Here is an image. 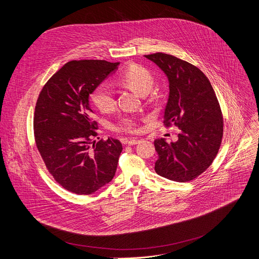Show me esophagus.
Segmentation results:
<instances>
[{"mask_svg":"<svg viewBox=\"0 0 259 259\" xmlns=\"http://www.w3.org/2000/svg\"><path fill=\"white\" fill-rule=\"evenodd\" d=\"M139 141H140V139H138V138H132L127 143H128V145H134V144L139 143Z\"/></svg>","mask_w":259,"mask_h":259,"instance_id":"esophagus-1","label":"esophagus"}]
</instances>
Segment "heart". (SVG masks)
<instances>
[{
  "label": "heart",
  "mask_w": 259,
  "mask_h": 259,
  "mask_svg": "<svg viewBox=\"0 0 259 259\" xmlns=\"http://www.w3.org/2000/svg\"><path fill=\"white\" fill-rule=\"evenodd\" d=\"M121 81L137 93L145 95L152 89L154 83L153 73L146 67L133 63L130 64L121 75ZM93 104L103 113H108L116 106V97L114 91L106 84H99L91 94ZM115 131L136 133L139 130L134 117L124 116L113 125Z\"/></svg>",
  "instance_id": "b5f03b06"
}]
</instances>
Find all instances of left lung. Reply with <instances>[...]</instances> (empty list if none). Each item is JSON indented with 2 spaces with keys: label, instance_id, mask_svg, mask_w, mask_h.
<instances>
[{
  "label": "left lung",
  "instance_id": "obj_1",
  "mask_svg": "<svg viewBox=\"0 0 259 259\" xmlns=\"http://www.w3.org/2000/svg\"><path fill=\"white\" fill-rule=\"evenodd\" d=\"M168 77L169 98L164 125L179 129L178 140L156 139L155 171L170 180L187 182L201 175L215 159L224 136V118L216 94L204 72L165 53L144 55Z\"/></svg>",
  "mask_w": 259,
  "mask_h": 259
}]
</instances>
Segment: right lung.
<instances>
[{"label":"right lung","instance_id":"1","mask_svg":"<svg viewBox=\"0 0 259 259\" xmlns=\"http://www.w3.org/2000/svg\"><path fill=\"white\" fill-rule=\"evenodd\" d=\"M118 65L93 59L68 61L36 100V149L54 180L70 193L91 195L115 176L123 146L112 137L93 141L98 127L89 97Z\"/></svg>","mask_w":259,"mask_h":259}]
</instances>
